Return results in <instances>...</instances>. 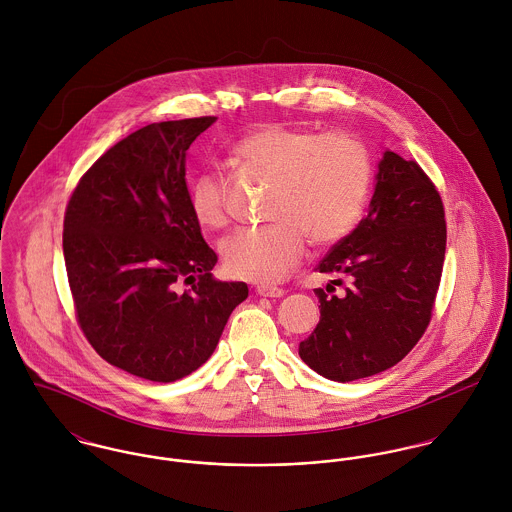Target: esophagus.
Returning <instances> with one entry per match:
<instances>
[{
  "label": "esophagus",
  "instance_id": "obj_1",
  "mask_svg": "<svg viewBox=\"0 0 512 512\" xmlns=\"http://www.w3.org/2000/svg\"><path fill=\"white\" fill-rule=\"evenodd\" d=\"M256 292L258 295H262V297H282L284 295V290L282 288H276V286H258L256 288Z\"/></svg>",
  "mask_w": 512,
  "mask_h": 512
}]
</instances>
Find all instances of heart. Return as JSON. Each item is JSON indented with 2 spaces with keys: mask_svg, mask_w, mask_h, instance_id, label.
I'll use <instances>...</instances> for the list:
<instances>
[{
  "mask_svg": "<svg viewBox=\"0 0 512 512\" xmlns=\"http://www.w3.org/2000/svg\"><path fill=\"white\" fill-rule=\"evenodd\" d=\"M234 155L276 183L268 209L276 220L244 226L220 244L222 264L234 278L262 284L284 280L303 258L307 236L319 246L333 244L365 211L372 161L368 149L345 132L317 134L268 122L248 132ZM189 209L203 228L226 224V181L217 169L191 181Z\"/></svg>",
  "mask_w": 512,
  "mask_h": 512,
  "instance_id": "b5f03b06",
  "label": "heart"
}]
</instances>
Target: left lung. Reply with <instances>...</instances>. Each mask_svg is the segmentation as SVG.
Here are the masks:
<instances>
[{
    "label": "left lung",
    "mask_w": 512,
    "mask_h": 512,
    "mask_svg": "<svg viewBox=\"0 0 512 512\" xmlns=\"http://www.w3.org/2000/svg\"><path fill=\"white\" fill-rule=\"evenodd\" d=\"M445 211L416 161L384 151L370 209L315 270L349 286L317 288L321 319L299 343L317 374L351 382L400 363L430 325L445 258ZM345 285L343 280H333Z\"/></svg>",
    "instance_id": "1"
}]
</instances>
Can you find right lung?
<instances>
[{
  "label": "right lung",
  "mask_w": 512,
  "mask_h": 512,
  "mask_svg": "<svg viewBox=\"0 0 512 512\" xmlns=\"http://www.w3.org/2000/svg\"><path fill=\"white\" fill-rule=\"evenodd\" d=\"M215 120L130 134L80 177L65 211V266L84 337L110 365L153 382L207 363L248 297L244 282L213 278L219 258L189 209L187 149Z\"/></svg>",
  "instance_id": "obj_1"
}]
</instances>
